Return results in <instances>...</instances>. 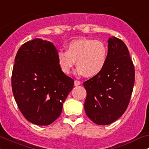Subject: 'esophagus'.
<instances>
[{
    "label": "esophagus",
    "instance_id": "1",
    "mask_svg": "<svg viewBox=\"0 0 149 149\" xmlns=\"http://www.w3.org/2000/svg\"><path fill=\"white\" fill-rule=\"evenodd\" d=\"M80 81H79V80H75V81H74V85L75 86H78V85H80Z\"/></svg>",
    "mask_w": 149,
    "mask_h": 149
}]
</instances>
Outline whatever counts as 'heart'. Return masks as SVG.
Wrapping results in <instances>:
<instances>
[{"instance_id": "obj_1", "label": "heart", "mask_w": 149, "mask_h": 149, "mask_svg": "<svg viewBox=\"0 0 149 149\" xmlns=\"http://www.w3.org/2000/svg\"><path fill=\"white\" fill-rule=\"evenodd\" d=\"M107 47L102 41L92 39H80L71 41L66 51L57 52V62L63 73H71L76 64L78 73L93 77L103 70L107 61Z\"/></svg>"}]
</instances>
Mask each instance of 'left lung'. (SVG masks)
<instances>
[{
	"mask_svg": "<svg viewBox=\"0 0 149 149\" xmlns=\"http://www.w3.org/2000/svg\"><path fill=\"white\" fill-rule=\"evenodd\" d=\"M108 42L103 70L83 83L86 115L100 125L112 123L124 113L134 84V67L127 46L116 37L110 38Z\"/></svg>",
	"mask_w": 149,
	"mask_h": 149,
	"instance_id": "8db88e82",
	"label": "left lung"
}]
</instances>
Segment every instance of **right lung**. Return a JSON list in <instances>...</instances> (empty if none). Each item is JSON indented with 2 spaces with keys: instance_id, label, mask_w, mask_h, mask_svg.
I'll return each mask as SVG.
<instances>
[{
  "instance_id": "1",
  "label": "right lung",
  "mask_w": 149,
  "mask_h": 149,
  "mask_svg": "<svg viewBox=\"0 0 149 149\" xmlns=\"http://www.w3.org/2000/svg\"><path fill=\"white\" fill-rule=\"evenodd\" d=\"M12 90L20 111L37 125H48L60 116L74 80L61 71L52 42H26L15 59Z\"/></svg>"
}]
</instances>
